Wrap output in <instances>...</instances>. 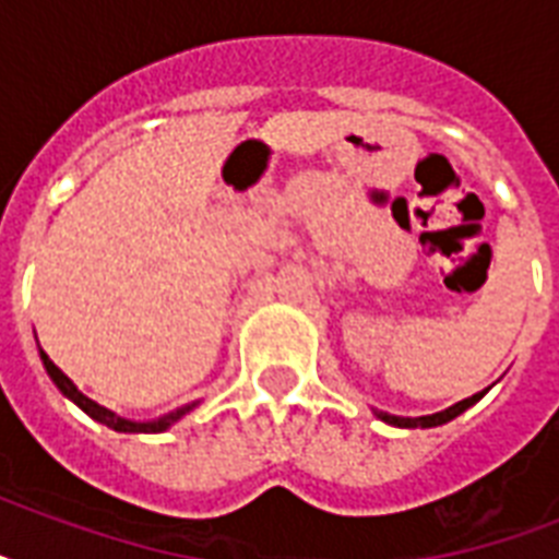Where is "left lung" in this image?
Segmentation results:
<instances>
[{
  "instance_id": "8db88e82",
  "label": "left lung",
  "mask_w": 559,
  "mask_h": 559,
  "mask_svg": "<svg viewBox=\"0 0 559 559\" xmlns=\"http://www.w3.org/2000/svg\"><path fill=\"white\" fill-rule=\"evenodd\" d=\"M485 394H487V389L478 391V394H473V397L452 403V406L443 408V412H435V415H424V417H400V415H389V412H373V415L380 417L382 424L400 426V429H432V426L450 424L452 417H459L461 412H467L469 406H476L478 400L485 397Z\"/></svg>"
}]
</instances>
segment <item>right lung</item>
Instances as JSON below:
<instances>
[{"label":"right lung","mask_w":559,"mask_h":559,"mask_svg":"<svg viewBox=\"0 0 559 559\" xmlns=\"http://www.w3.org/2000/svg\"><path fill=\"white\" fill-rule=\"evenodd\" d=\"M39 359H43V368H46V373L51 377V382H55L57 389H60V394L63 397H69L78 408H83L86 415L92 417V420H98V424L109 426V429H116V432H127V435H156V432H165V429H170V426L177 424V420H182V417L191 412V408H197L200 403H188V406H179L174 408V412H168V415L156 417V420H130V417H121L116 415L112 408L100 406V403H95L92 397H86L78 385H74L69 377H66L60 368L48 359V354L43 348H39Z\"/></svg>","instance_id":"obj_1"}]
</instances>
